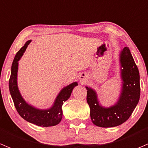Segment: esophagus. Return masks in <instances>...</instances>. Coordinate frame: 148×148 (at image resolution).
<instances>
[{
  "instance_id": "obj_1",
  "label": "esophagus",
  "mask_w": 148,
  "mask_h": 148,
  "mask_svg": "<svg viewBox=\"0 0 148 148\" xmlns=\"http://www.w3.org/2000/svg\"><path fill=\"white\" fill-rule=\"evenodd\" d=\"M79 82L81 83H84L87 80V76H86V74H81L79 75Z\"/></svg>"
}]
</instances>
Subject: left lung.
Listing matches in <instances>:
<instances>
[{
    "label": "left lung",
    "instance_id": "1",
    "mask_svg": "<svg viewBox=\"0 0 148 148\" xmlns=\"http://www.w3.org/2000/svg\"><path fill=\"white\" fill-rule=\"evenodd\" d=\"M120 75L121 89L118 100L110 107L100 103L94 89L86 86L87 102L90 108V118L100 127H114L121 125L130 117L139 103L140 96V73L130 48L125 47L120 52Z\"/></svg>",
    "mask_w": 148,
    "mask_h": 148
}]
</instances>
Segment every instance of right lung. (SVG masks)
<instances>
[{
    "label": "right lung",
    "mask_w": 148,
    "mask_h": 148,
    "mask_svg": "<svg viewBox=\"0 0 148 148\" xmlns=\"http://www.w3.org/2000/svg\"><path fill=\"white\" fill-rule=\"evenodd\" d=\"M32 40L26 42L24 46L17 52L11 66V77L9 79V91L17 112L28 122L40 127H53L60 123L62 119V106L71 96L72 90L78 85L77 82L64 87L57 95L53 104L47 109H40L26 102L20 93L17 84L18 61L25 52L27 46Z\"/></svg>",
    "instance_id": "right-lung-1"
}]
</instances>
